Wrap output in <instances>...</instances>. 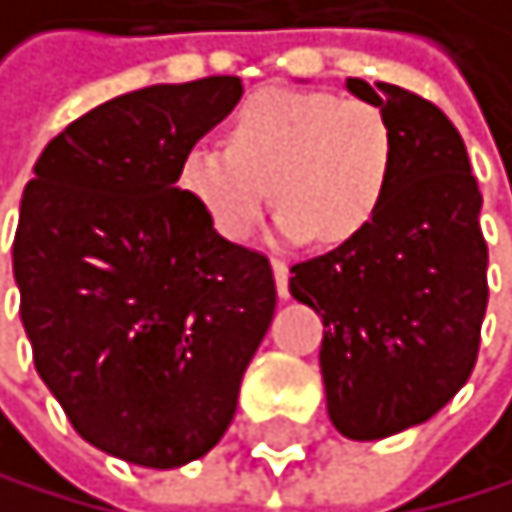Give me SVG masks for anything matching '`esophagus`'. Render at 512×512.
<instances>
[{"label":"esophagus","mask_w":512,"mask_h":512,"mask_svg":"<svg viewBox=\"0 0 512 512\" xmlns=\"http://www.w3.org/2000/svg\"><path fill=\"white\" fill-rule=\"evenodd\" d=\"M272 269H275V285H278V294H281V297H288V294H291V288H288V278H291L288 262H285V259H275V262H272Z\"/></svg>","instance_id":"esophagus-1"}]
</instances>
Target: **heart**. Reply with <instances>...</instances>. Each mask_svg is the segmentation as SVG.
<instances>
[{
  "label": "heart",
  "mask_w": 512,
  "mask_h": 512,
  "mask_svg": "<svg viewBox=\"0 0 512 512\" xmlns=\"http://www.w3.org/2000/svg\"><path fill=\"white\" fill-rule=\"evenodd\" d=\"M389 177L380 107L326 91H256L234 113L227 148L199 142L180 161L183 193L231 243L253 234L269 189L288 240L345 243L380 212Z\"/></svg>",
  "instance_id": "obj_1"
}]
</instances>
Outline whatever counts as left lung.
Here are the masks:
<instances>
[{"instance_id": "1", "label": "left lung", "mask_w": 512, "mask_h": 512, "mask_svg": "<svg viewBox=\"0 0 512 512\" xmlns=\"http://www.w3.org/2000/svg\"><path fill=\"white\" fill-rule=\"evenodd\" d=\"M392 132L386 199L358 237L291 266L323 316L319 370L335 431L380 440L424 424L472 377L488 310V243L465 142L415 91L348 78Z\"/></svg>"}]
</instances>
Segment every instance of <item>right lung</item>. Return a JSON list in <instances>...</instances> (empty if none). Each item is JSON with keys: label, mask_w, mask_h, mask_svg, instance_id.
<instances>
[{"label": "right lung", "mask_w": 512, "mask_h": 512, "mask_svg": "<svg viewBox=\"0 0 512 512\" xmlns=\"http://www.w3.org/2000/svg\"><path fill=\"white\" fill-rule=\"evenodd\" d=\"M243 94L237 75L107 100L43 148L12 266L40 380L91 446L145 469L205 456L275 316L266 253L224 240L180 161Z\"/></svg>", "instance_id": "obj_1"}]
</instances>
